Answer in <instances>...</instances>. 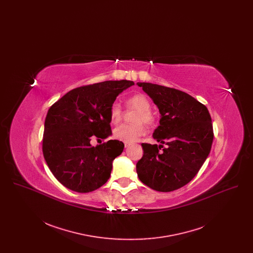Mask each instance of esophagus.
<instances>
[{
    "instance_id": "esophagus-1",
    "label": "esophagus",
    "mask_w": 253,
    "mask_h": 253,
    "mask_svg": "<svg viewBox=\"0 0 253 253\" xmlns=\"http://www.w3.org/2000/svg\"><path fill=\"white\" fill-rule=\"evenodd\" d=\"M124 146H125V148H127L128 146H130V143H127V142H124Z\"/></svg>"
}]
</instances>
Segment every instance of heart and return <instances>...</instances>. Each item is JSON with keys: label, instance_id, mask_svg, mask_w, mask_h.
Listing matches in <instances>:
<instances>
[{"label": "heart", "instance_id": "b5f03b06", "mask_svg": "<svg viewBox=\"0 0 253 253\" xmlns=\"http://www.w3.org/2000/svg\"><path fill=\"white\" fill-rule=\"evenodd\" d=\"M127 105L137 110L133 119V121L136 123L121 124L114 130V135L119 140L132 143L146 133V128L142 121L147 124L152 123L154 121V115L151 112V102L143 94H135L130 96L127 99ZM109 117L110 121L114 124H117L121 121L122 110L119 103L115 102L111 105Z\"/></svg>", "mask_w": 253, "mask_h": 253}]
</instances>
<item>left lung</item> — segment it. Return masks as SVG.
Here are the masks:
<instances>
[{"label":"left lung","instance_id":"1","mask_svg":"<svg viewBox=\"0 0 253 253\" xmlns=\"http://www.w3.org/2000/svg\"><path fill=\"white\" fill-rule=\"evenodd\" d=\"M160 113L153 137L161 144L142 143L136 163L140 181L157 192H172L197 174L211 152L213 129L209 110L189 94L162 85L137 83ZM163 150H161V148Z\"/></svg>","mask_w":253,"mask_h":253}]
</instances>
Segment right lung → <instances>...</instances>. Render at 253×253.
<instances>
[{"label":"right lung","instance_id":"right-lung-1","mask_svg":"<svg viewBox=\"0 0 253 253\" xmlns=\"http://www.w3.org/2000/svg\"><path fill=\"white\" fill-rule=\"evenodd\" d=\"M134 84L131 81H107L69 91L49 108L42 153L54 176L69 190L89 193L104 185L113 161L124 144L109 140L93 147L92 138L112 134L109 111L117 96Z\"/></svg>","mask_w":253,"mask_h":253}]
</instances>
